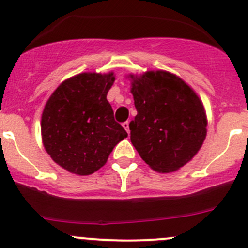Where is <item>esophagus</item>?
<instances>
[{
  "label": "esophagus",
  "mask_w": 248,
  "mask_h": 248,
  "mask_svg": "<svg viewBox=\"0 0 248 248\" xmlns=\"http://www.w3.org/2000/svg\"><path fill=\"white\" fill-rule=\"evenodd\" d=\"M122 127H124V128L126 129V132H127V133L129 134V122H128V121L124 122V124H122Z\"/></svg>",
  "instance_id": "obj_1"
}]
</instances>
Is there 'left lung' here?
<instances>
[{"label": "left lung", "instance_id": "8db88e82", "mask_svg": "<svg viewBox=\"0 0 248 248\" xmlns=\"http://www.w3.org/2000/svg\"><path fill=\"white\" fill-rule=\"evenodd\" d=\"M129 77L138 111L129 124L132 144L154 170H177L193 158L206 137L201 99L184 80L168 72Z\"/></svg>", "mask_w": 248, "mask_h": 248}]
</instances>
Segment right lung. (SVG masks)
I'll return each mask as SVG.
<instances>
[{"label":"right lung","instance_id":"1","mask_svg":"<svg viewBox=\"0 0 248 248\" xmlns=\"http://www.w3.org/2000/svg\"><path fill=\"white\" fill-rule=\"evenodd\" d=\"M114 74L81 73L62 82L42 115V139L52 161L66 170L90 175L106 164L128 134L114 119L107 94Z\"/></svg>","mask_w":248,"mask_h":248}]
</instances>
